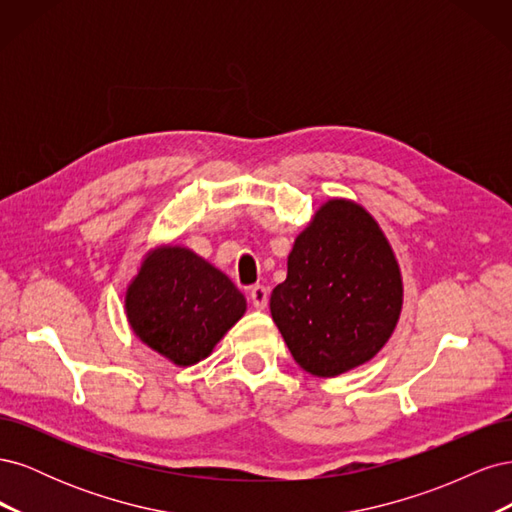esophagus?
Returning <instances> with one entry per match:
<instances>
[{"mask_svg": "<svg viewBox=\"0 0 512 512\" xmlns=\"http://www.w3.org/2000/svg\"><path fill=\"white\" fill-rule=\"evenodd\" d=\"M250 299H252V305L256 309H265L267 303H269V288L262 286V284H256L250 288Z\"/></svg>", "mask_w": 512, "mask_h": 512, "instance_id": "obj_1", "label": "esophagus"}]
</instances>
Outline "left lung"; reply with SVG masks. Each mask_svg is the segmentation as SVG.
Listing matches in <instances>:
<instances>
[{
	"mask_svg": "<svg viewBox=\"0 0 512 512\" xmlns=\"http://www.w3.org/2000/svg\"><path fill=\"white\" fill-rule=\"evenodd\" d=\"M401 275L371 215L331 200L294 241L271 316L305 371L331 378L374 359L401 312Z\"/></svg>",
	"mask_w": 512,
	"mask_h": 512,
	"instance_id": "obj_1",
	"label": "left lung"
}]
</instances>
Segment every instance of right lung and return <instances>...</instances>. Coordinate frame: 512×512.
<instances>
[{
  "label": "right lung",
  "mask_w": 512,
  "mask_h": 512,
  "mask_svg": "<svg viewBox=\"0 0 512 512\" xmlns=\"http://www.w3.org/2000/svg\"><path fill=\"white\" fill-rule=\"evenodd\" d=\"M134 333L177 365H194L245 312L228 277L185 247L147 256L126 294Z\"/></svg>",
  "instance_id": "right-lung-1"
}]
</instances>
